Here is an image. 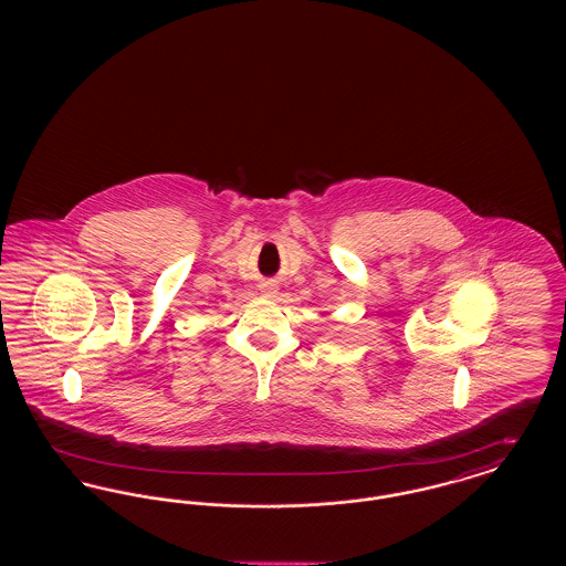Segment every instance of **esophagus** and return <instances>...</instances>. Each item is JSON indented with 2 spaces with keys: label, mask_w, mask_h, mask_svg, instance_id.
Listing matches in <instances>:
<instances>
[{
  "label": "esophagus",
  "mask_w": 566,
  "mask_h": 566,
  "mask_svg": "<svg viewBox=\"0 0 566 566\" xmlns=\"http://www.w3.org/2000/svg\"><path fill=\"white\" fill-rule=\"evenodd\" d=\"M261 293H263V295L265 296H275L277 295V286H275V284H271V282H268V284H263V286H261Z\"/></svg>",
  "instance_id": "34e87169"
}]
</instances>
